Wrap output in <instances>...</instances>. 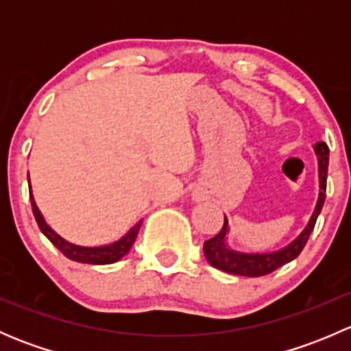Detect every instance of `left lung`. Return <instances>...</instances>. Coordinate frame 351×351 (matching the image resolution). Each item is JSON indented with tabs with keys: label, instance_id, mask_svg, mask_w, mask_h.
<instances>
[{
	"label": "left lung",
	"instance_id": "1",
	"mask_svg": "<svg viewBox=\"0 0 351 351\" xmlns=\"http://www.w3.org/2000/svg\"><path fill=\"white\" fill-rule=\"evenodd\" d=\"M314 151H316L317 165H319V198H317L316 208H314L306 229L289 246L274 251V253H241V251L231 250L226 243L228 241L229 226L228 219L224 217V228L221 229V232L204 243V254L212 267L232 275H241V277H263V275L271 274L282 265L289 263L299 256L300 251L306 246L307 239H309L311 232H313L314 226H316L317 215H319L324 198H326L329 149L326 143H316Z\"/></svg>",
	"mask_w": 351,
	"mask_h": 351
}]
</instances>
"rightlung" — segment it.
Listing matches in <instances>:
<instances>
[{
	"label": "right lung",
	"instance_id": "1",
	"mask_svg": "<svg viewBox=\"0 0 351 351\" xmlns=\"http://www.w3.org/2000/svg\"><path fill=\"white\" fill-rule=\"evenodd\" d=\"M28 189H30L32 210H34L35 221H37L40 231L44 232L45 238L54 244V246L58 247L66 258H69V260L73 261H77V263H88V265L115 263V261H119L120 258H123L127 253H129V250L132 247L134 241H136L137 232H139L141 229V224H143V221H139L129 232H127L125 236H123V238H120L119 241L112 244H105V246H95V247L77 246V244H73L66 241L64 238H61V236H59L58 232H56L54 229L45 222L44 215L40 214V210H38L37 204H35L34 200V195H32V186H28Z\"/></svg>",
	"mask_w": 351,
	"mask_h": 351
}]
</instances>
